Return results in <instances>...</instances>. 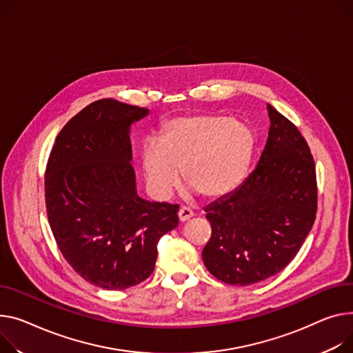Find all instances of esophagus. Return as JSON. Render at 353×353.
Instances as JSON below:
<instances>
[{
  "label": "esophagus",
  "mask_w": 353,
  "mask_h": 353,
  "mask_svg": "<svg viewBox=\"0 0 353 353\" xmlns=\"http://www.w3.org/2000/svg\"><path fill=\"white\" fill-rule=\"evenodd\" d=\"M193 216H194L193 210L189 208V207H181V208L179 210V219H180V221L190 220Z\"/></svg>",
  "instance_id": "esophagus-1"
}]
</instances>
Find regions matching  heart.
Masks as SVG:
<instances>
[{
	"label": "heart",
	"instance_id": "heart-1",
	"mask_svg": "<svg viewBox=\"0 0 353 353\" xmlns=\"http://www.w3.org/2000/svg\"><path fill=\"white\" fill-rule=\"evenodd\" d=\"M254 134L240 121L221 114L183 116L168 122L159 145L140 152L149 190L166 199L184 181L207 199L231 193L247 176L254 153Z\"/></svg>",
	"mask_w": 353,
	"mask_h": 353
}]
</instances>
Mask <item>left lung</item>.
<instances>
[{
	"label": "left lung",
	"instance_id": "obj_1",
	"mask_svg": "<svg viewBox=\"0 0 353 353\" xmlns=\"http://www.w3.org/2000/svg\"><path fill=\"white\" fill-rule=\"evenodd\" d=\"M265 149L236 190L205 207V268L230 285L283 271L310 234L318 208L315 161L296 126L271 105Z\"/></svg>",
	"mask_w": 353,
	"mask_h": 353
}]
</instances>
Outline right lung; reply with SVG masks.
<instances>
[{
    "label": "right lung",
    "instance_id": "right-lung-1",
    "mask_svg": "<svg viewBox=\"0 0 353 353\" xmlns=\"http://www.w3.org/2000/svg\"><path fill=\"white\" fill-rule=\"evenodd\" d=\"M148 113L110 98L88 105L58 133L46 164V214L59 251L105 290L148 279L160 237L179 224V204L136 193L129 130Z\"/></svg>",
    "mask_w": 353,
    "mask_h": 353
}]
</instances>
